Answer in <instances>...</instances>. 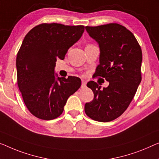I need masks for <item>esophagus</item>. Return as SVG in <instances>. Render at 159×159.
I'll list each match as a JSON object with an SVG mask.
<instances>
[{
	"mask_svg": "<svg viewBox=\"0 0 159 159\" xmlns=\"http://www.w3.org/2000/svg\"><path fill=\"white\" fill-rule=\"evenodd\" d=\"M86 84H87V82L86 81V80H82V83H81V86H82V87H86Z\"/></svg>",
	"mask_w": 159,
	"mask_h": 159,
	"instance_id": "obj_1",
	"label": "esophagus"
}]
</instances>
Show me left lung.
<instances>
[{
	"label": "left lung",
	"mask_w": 159,
	"mask_h": 159,
	"mask_svg": "<svg viewBox=\"0 0 159 159\" xmlns=\"http://www.w3.org/2000/svg\"><path fill=\"white\" fill-rule=\"evenodd\" d=\"M86 30L100 48L95 75L109 85L101 89L96 82L88 83L94 98L85 104V112L96 121H111L127 109L141 81V48L134 35L118 23L86 26Z\"/></svg>",
	"instance_id": "1"
}]
</instances>
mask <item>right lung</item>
<instances>
[{
  "instance_id": "1",
  "label": "right lung",
  "mask_w": 159,
  "mask_h": 159,
  "mask_svg": "<svg viewBox=\"0 0 159 159\" xmlns=\"http://www.w3.org/2000/svg\"><path fill=\"white\" fill-rule=\"evenodd\" d=\"M84 25L42 23L25 35L16 57L17 83L23 101L34 116L52 120L63 111L68 97L81 85L75 76L58 77L54 68L80 39Z\"/></svg>"
}]
</instances>
